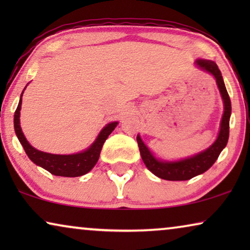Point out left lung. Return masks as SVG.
Wrapping results in <instances>:
<instances>
[{"mask_svg":"<svg viewBox=\"0 0 250 250\" xmlns=\"http://www.w3.org/2000/svg\"><path fill=\"white\" fill-rule=\"evenodd\" d=\"M196 63L201 69L210 73L216 80L217 86L220 88L222 99L224 102V114L221 122V129L218 133L217 140L205 151L191 157V158L180 160V162L164 163L157 160L152 153L149 151L140 136H136L140 153H141L143 163L148 167L150 172L163 180L168 181H187L192 177L206 172L208 168L213 166L216 159L220 156L222 150L227 146L229 140V128H230V116H231V100L229 97L227 88H225L223 77L217 64L214 61L209 60H197Z\"/></svg>","mask_w":250,"mask_h":250,"instance_id":"8db88e82","label":"left lung"}]
</instances>
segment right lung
<instances>
[{
	"mask_svg": "<svg viewBox=\"0 0 250 250\" xmlns=\"http://www.w3.org/2000/svg\"><path fill=\"white\" fill-rule=\"evenodd\" d=\"M20 109H21V98L15 112V131L20 143L25 149V152L34 164L43 167L47 172L57 176L76 177L90 172L98 162L104 141L118 124L117 122H114L105 126L93 145L86 151L75 153V155H52V153L39 151L27 141L20 127Z\"/></svg>",
	"mask_w": 250,
	"mask_h": 250,
	"instance_id": "right-lung-1",
	"label": "right lung"
}]
</instances>
